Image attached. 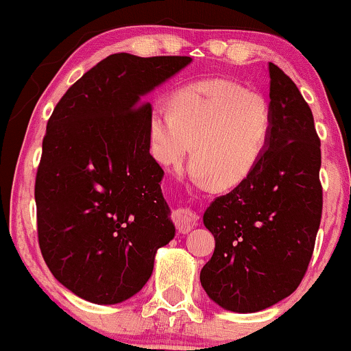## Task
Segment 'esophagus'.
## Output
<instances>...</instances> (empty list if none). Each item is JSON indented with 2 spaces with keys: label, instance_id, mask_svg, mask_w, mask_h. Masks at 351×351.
<instances>
[{
  "label": "esophagus",
  "instance_id": "obj_1",
  "mask_svg": "<svg viewBox=\"0 0 351 351\" xmlns=\"http://www.w3.org/2000/svg\"><path fill=\"white\" fill-rule=\"evenodd\" d=\"M171 216L180 232H188L189 229H193L198 224L199 219V216L191 208H176Z\"/></svg>",
  "mask_w": 351,
  "mask_h": 351
}]
</instances>
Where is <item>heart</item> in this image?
I'll return each mask as SVG.
<instances>
[{
    "label": "heart",
    "mask_w": 351,
    "mask_h": 351,
    "mask_svg": "<svg viewBox=\"0 0 351 351\" xmlns=\"http://www.w3.org/2000/svg\"><path fill=\"white\" fill-rule=\"evenodd\" d=\"M272 130V108L261 92L215 77L180 88L171 108L148 117V145L163 167H178L191 153L199 181L217 189L241 184L263 160Z\"/></svg>",
    "instance_id": "b5f03b06"
}]
</instances>
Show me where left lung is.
<instances>
[{
  "instance_id": "8db88e82",
  "label": "left lung",
  "mask_w": 351,
  "mask_h": 351,
  "mask_svg": "<svg viewBox=\"0 0 351 351\" xmlns=\"http://www.w3.org/2000/svg\"><path fill=\"white\" fill-rule=\"evenodd\" d=\"M272 130L256 170L204 213L216 239L201 269L209 299L231 312H259L299 287L322 219L320 138L293 80L269 62Z\"/></svg>"
}]
</instances>
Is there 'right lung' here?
I'll use <instances>...</instances> for the list:
<instances>
[{
	"label": "right lung",
	"instance_id": "obj_1",
	"mask_svg": "<svg viewBox=\"0 0 351 351\" xmlns=\"http://www.w3.org/2000/svg\"><path fill=\"white\" fill-rule=\"evenodd\" d=\"M189 62L108 56L67 88L47 120L34 184L38 241L52 276L80 299H130L150 279L156 249L175 236L143 95Z\"/></svg>",
	"mask_w": 351,
	"mask_h": 351
}]
</instances>
